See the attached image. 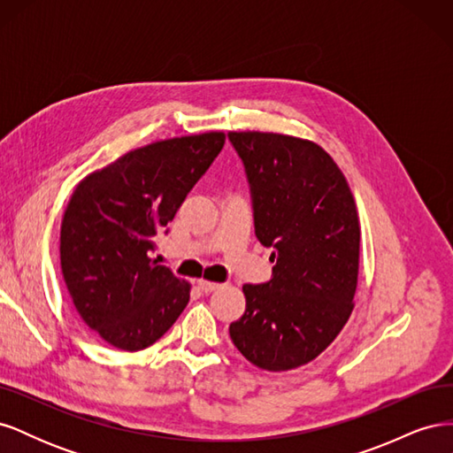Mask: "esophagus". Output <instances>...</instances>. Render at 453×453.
I'll return each instance as SVG.
<instances>
[{"mask_svg": "<svg viewBox=\"0 0 453 453\" xmlns=\"http://www.w3.org/2000/svg\"><path fill=\"white\" fill-rule=\"evenodd\" d=\"M219 287H221V285L215 283V281H208V280H198V289H200L202 293H205V295H208V293H213V291H217Z\"/></svg>", "mask_w": 453, "mask_h": 453, "instance_id": "1", "label": "esophagus"}]
</instances>
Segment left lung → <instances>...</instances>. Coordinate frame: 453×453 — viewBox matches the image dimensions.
<instances>
[{
  "mask_svg": "<svg viewBox=\"0 0 453 453\" xmlns=\"http://www.w3.org/2000/svg\"><path fill=\"white\" fill-rule=\"evenodd\" d=\"M251 188L255 236L272 248V280L243 285L230 338L255 366L281 372L313 361L348 323L357 289L355 200L318 143L272 132H228Z\"/></svg>",
  "mask_w": 453,
  "mask_h": 453,
  "instance_id": "left-lung-1",
  "label": "left lung"
}]
</instances>
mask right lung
<instances>
[{
	"label": "right lung",
	"instance_id": "right-lung-1",
	"mask_svg": "<svg viewBox=\"0 0 453 453\" xmlns=\"http://www.w3.org/2000/svg\"><path fill=\"white\" fill-rule=\"evenodd\" d=\"M223 145V132L162 140L75 187L60 228L62 276L81 319L113 348L155 344L188 304L190 285L149 253Z\"/></svg>",
	"mask_w": 453,
	"mask_h": 453
}]
</instances>
